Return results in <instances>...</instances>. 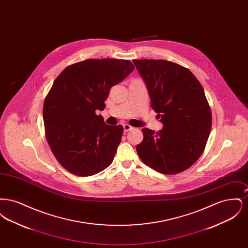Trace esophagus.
Wrapping results in <instances>:
<instances>
[{"instance_id":"obj_1","label":"esophagus","mask_w":248,"mask_h":248,"mask_svg":"<svg viewBox=\"0 0 248 248\" xmlns=\"http://www.w3.org/2000/svg\"><path fill=\"white\" fill-rule=\"evenodd\" d=\"M123 126H124V132H128L130 130H132L134 128V127H132L129 124H124Z\"/></svg>"}]
</instances>
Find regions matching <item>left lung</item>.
Returning a JSON list of instances; mask_svg holds the SVG:
<instances>
[{
  "label": "left lung",
  "mask_w": 248,
  "mask_h": 248,
  "mask_svg": "<svg viewBox=\"0 0 248 248\" xmlns=\"http://www.w3.org/2000/svg\"><path fill=\"white\" fill-rule=\"evenodd\" d=\"M164 124L155 133L143 128L137 152L145 165L174 175L193 165L202 154L212 126L203 89L188 69L164 59L133 60Z\"/></svg>",
  "instance_id": "8db88e82"
}]
</instances>
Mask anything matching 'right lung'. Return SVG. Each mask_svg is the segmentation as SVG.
<instances>
[{
  "mask_svg": "<svg viewBox=\"0 0 248 248\" xmlns=\"http://www.w3.org/2000/svg\"><path fill=\"white\" fill-rule=\"evenodd\" d=\"M133 71L129 60L86 59L68 66L55 80L44 103L46 136L71 174L93 176L112 163L124 127L106 124L95 111L105 108L110 88Z\"/></svg>",
  "mask_w": 248,
  "mask_h": 248,
  "instance_id": "add662e5",
  "label": "right lung"
}]
</instances>
